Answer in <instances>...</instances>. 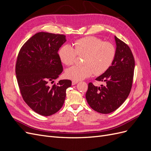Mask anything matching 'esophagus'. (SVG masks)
Instances as JSON below:
<instances>
[{"label": "esophagus", "mask_w": 151, "mask_h": 151, "mask_svg": "<svg viewBox=\"0 0 151 151\" xmlns=\"http://www.w3.org/2000/svg\"><path fill=\"white\" fill-rule=\"evenodd\" d=\"M77 83H78V81H72V85H75V84H76Z\"/></svg>", "instance_id": "esophagus-1"}]
</instances>
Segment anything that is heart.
<instances>
[{
  "mask_svg": "<svg viewBox=\"0 0 151 151\" xmlns=\"http://www.w3.org/2000/svg\"><path fill=\"white\" fill-rule=\"evenodd\" d=\"M116 55V48L111 43L103 42L94 36L82 38L70 45H64L58 51L63 63L71 65L77 55L84 56L81 66L74 65L67 69L66 76L72 80L80 81L92 76H99L111 65Z\"/></svg>",
  "mask_w": 151,
  "mask_h": 151,
  "instance_id": "heart-1",
  "label": "heart"
}]
</instances>
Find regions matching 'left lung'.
<instances>
[{
    "mask_svg": "<svg viewBox=\"0 0 151 151\" xmlns=\"http://www.w3.org/2000/svg\"><path fill=\"white\" fill-rule=\"evenodd\" d=\"M116 55L111 65L96 80L105 85L88 84L86 98L90 107L103 114L115 111L129 96L133 82L135 60L130 48L116 36Z\"/></svg>",
    "mask_w": 151,
    "mask_h": 151,
    "instance_id": "obj_1",
    "label": "left lung"
}]
</instances>
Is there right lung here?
I'll use <instances>...</instances> for the list:
<instances>
[{
    "label": "right lung",
    "instance_id": "add662e5",
    "mask_svg": "<svg viewBox=\"0 0 151 151\" xmlns=\"http://www.w3.org/2000/svg\"><path fill=\"white\" fill-rule=\"evenodd\" d=\"M66 42L65 36L40 32L22 45L17 55L16 74L25 103L42 116L57 113L64 103L70 80L53 83L63 71L58 51Z\"/></svg>",
    "mask_w": 151,
    "mask_h": 151
}]
</instances>
